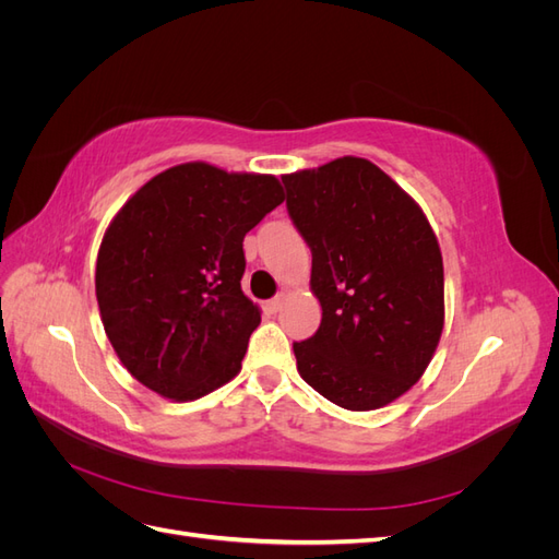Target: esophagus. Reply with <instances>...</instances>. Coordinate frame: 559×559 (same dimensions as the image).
<instances>
[{
    "label": "esophagus",
    "mask_w": 559,
    "mask_h": 559,
    "mask_svg": "<svg viewBox=\"0 0 559 559\" xmlns=\"http://www.w3.org/2000/svg\"><path fill=\"white\" fill-rule=\"evenodd\" d=\"M282 306H284V294H277L275 298H270V300L265 302V310L275 314V312L282 310Z\"/></svg>",
    "instance_id": "obj_1"
}]
</instances>
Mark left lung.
<instances>
[{"label":"left lung","instance_id":"1","mask_svg":"<svg viewBox=\"0 0 559 559\" xmlns=\"http://www.w3.org/2000/svg\"><path fill=\"white\" fill-rule=\"evenodd\" d=\"M312 251L321 324L298 373L347 411H376L421 378L443 331V259L417 202L378 165L337 158L282 177Z\"/></svg>","mask_w":559,"mask_h":559}]
</instances>
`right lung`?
Returning a JSON list of instances; mask_svg holds the SVG:
<instances>
[{
  "label": "right lung",
  "mask_w": 559,
  "mask_h": 559,
  "mask_svg": "<svg viewBox=\"0 0 559 559\" xmlns=\"http://www.w3.org/2000/svg\"><path fill=\"white\" fill-rule=\"evenodd\" d=\"M270 175L170 167L116 214L95 294L118 359L144 386L193 401L238 376L261 312L242 294L245 235L282 205Z\"/></svg>",
  "instance_id": "1"
}]
</instances>
